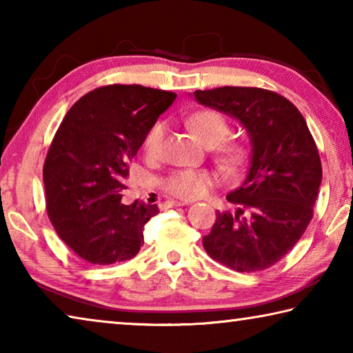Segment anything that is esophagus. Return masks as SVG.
Masks as SVG:
<instances>
[{
	"label": "esophagus",
	"instance_id": "1",
	"mask_svg": "<svg viewBox=\"0 0 353 353\" xmlns=\"http://www.w3.org/2000/svg\"><path fill=\"white\" fill-rule=\"evenodd\" d=\"M185 205V202L181 201H166L165 202V207H182Z\"/></svg>",
	"mask_w": 353,
	"mask_h": 353
}]
</instances>
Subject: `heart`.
Listing matches in <instances>:
<instances>
[{"instance_id":"obj_1","label":"heart","mask_w":353,"mask_h":353,"mask_svg":"<svg viewBox=\"0 0 353 353\" xmlns=\"http://www.w3.org/2000/svg\"><path fill=\"white\" fill-rule=\"evenodd\" d=\"M188 126L193 130L202 145L208 148L219 145L221 141L225 140L227 134H229V123L227 119L221 115V113L214 110H202L194 113L188 118ZM165 135V126L162 123H155L154 126L149 129V132L143 141V148L149 157H155L160 152L162 148ZM241 159L240 149H224L223 151V162L227 166H235ZM166 190L174 196L183 199H194L204 196L212 187V179L204 171H193V170H182L176 171L166 179Z\"/></svg>"}]
</instances>
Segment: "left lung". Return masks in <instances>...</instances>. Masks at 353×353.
<instances>
[{
	"label": "left lung",
	"instance_id": "8db88e82",
	"mask_svg": "<svg viewBox=\"0 0 353 353\" xmlns=\"http://www.w3.org/2000/svg\"><path fill=\"white\" fill-rule=\"evenodd\" d=\"M191 97L236 119L250 140L244 181L227 194L235 214L216 212L204 249L234 271L266 270L294 248L313 218L322 182L316 143L302 113L274 92L219 87Z\"/></svg>",
	"mask_w": 353,
	"mask_h": 353
}]
</instances>
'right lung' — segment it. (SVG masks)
<instances>
[{
	"instance_id": "right-lung-1",
	"label": "right lung",
	"mask_w": 353,
	"mask_h": 353,
	"mask_svg": "<svg viewBox=\"0 0 353 353\" xmlns=\"http://www.w3.org/2000/svg\"><path fill=\"white\" fill-rule=\"evenodd\" d=\"M177 94L141 85H107L71 107L43 166L46 210L61 240L88 263L130 260L143 246L155 204H121L129 165Z\"/></svg>"
}]
</instances>
